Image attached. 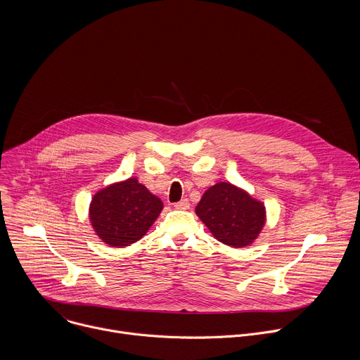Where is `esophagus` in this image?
I'll list each match as a JSON object with an SVG mask.
<instances>
[{
    "mask_svg": "<svg viewBox=\"0 0 360 360\" xmlns=\"http://www.w3.org/2000/svg\"><path fill=\"white\" fill-rule=\"evenodd\" d=\"M175 208L176 210H182V211H186L189 210V200L185 198V199H181L179 202L175 203Z\"/></svg>",
    "mask_w": 360,
    "mask_h": 360,
    "instance_id": "esophagus-1",
    "label": "esophagus"
}]
</instances>
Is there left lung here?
I'll list each match as a JSON object with an SVG mask.
<instances>
[{"mask_svg":"<svg viewBox=\"0 0 360 360\" xmlns=\"http://www.w3.org/2000/svg\"><path fill=\"white\" fill-rule=\"evenodd\" d=\"M195 212L219 242L232 248L250 245L266 221L265 205L229 182L205 191Z\"/></svg>","mask_w":360,"mask_h":360,"instance_id":"1","label":"left lung"}]
</instances>
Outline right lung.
<instances>
[{
	"label": "right lung",
	"mask_w": 360,
	"mask_h": 360,
	"mask_svg": "<svg viewBox=\"0 0 360 360\" xmlns=\"http://www.w3.org/2000/svg\"><path fill=\"white\" fill-rule=\"evenodd\" d=\"M164 208L136 178L111 184L98 191L89 205L91 225L102 242L124 248L139 240Z\"/></svg>",
	"instance_id": "1"
}]
</instances>
